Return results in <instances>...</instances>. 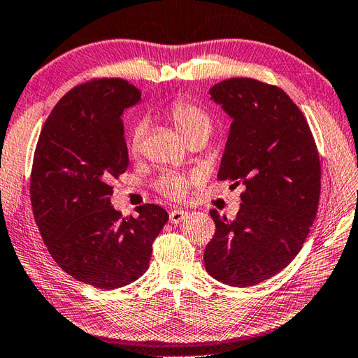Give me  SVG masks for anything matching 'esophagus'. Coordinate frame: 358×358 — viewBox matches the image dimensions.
<instances>
[{"mask_svg": "<svg viewBox=\"0 0 358 358\" xmlns=\"http://www.w3.org/2000/svg\"><path fill=\"white\" fill-rule=\"evenodd\" d=\"M187 212L186 210H172L169 215V220L172 224H180L182 220H186Z\"/></svg>", "mask_w": 358, "mask_h": 358, "instance_id": "obj_1", "label": "esophagus"}]
</instances>
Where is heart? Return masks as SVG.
Listing matches in <instances>:
<instances>
[{"mask_svg": "<svg viewBox=\"0 0 358 358\" xmlns=\"http://www.w3.org/2000/svg\"><path fill=\"white\" fill-rule=\"evenodd\" d=\"M169 117L173 123V127L186 140H190L195 136H207L209 137L212 131V120L203 108L192 105L185 101L173 102L169 108ZM145 136V124L137 123L131 131L129 137V149L131 152H138L141 140ZM195 182L194 176H181V173H166L159 182L157 189L166 196L173 199H180L187 194L190 185Z\"/></svg>", "mask_w": 358, "mask_h": 358, "instance_id": "obj_1", "label": "heart"}]
</instances>
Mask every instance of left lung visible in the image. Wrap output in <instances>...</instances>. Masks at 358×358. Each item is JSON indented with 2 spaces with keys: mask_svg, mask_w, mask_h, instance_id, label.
Masks as SVG:
<instances>
[{
  "mask_svg": "<svg viewBox=\"0 0 358 358\" xmlns=\"http://www.w3.org/2000/svg\"><path fill=\"white\" fill-rule=\"evenodd\" d=\"M209 94L231 119L218 180L245 190L234 221L210 210L217 230L204 267L222 284L252 287L301 252L319 207V152L302 111L279 87L234 78Z\"/></svg>",
  "mask_w": 358,
  "mask_h": 358,
  "instance_id": "obj_1",
  "label": "left lung"
}]
</instances>
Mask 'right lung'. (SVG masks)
Segmentation results:
<instances>
[{
  "mask_svg": "<svg viewBox=\"0 0 358 358\" xmlns=\"http://www.w3.org/2000/svg\"><path fill=\"white\" fill-rule=\"evenodd\" d=\"M140 99L117 78L74 87L50 113L33 157L30 199L44 244L65 273L101 289L148 270L169 220L157 204L137 207V218L111 206V181L129 164L122 114Z\"/></svg>",
  "mask_w": 358,
  "mask_h": 358,
  "instance_id": "1",
  "label": "right lung"
}]
</instances>
